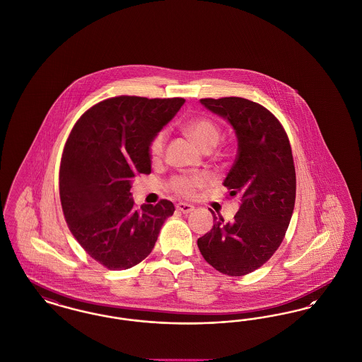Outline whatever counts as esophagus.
Masks as SVG:
<instances>
[{
	"mask_svg": "<svg viewBox=\"0 0 362 362\" xmlns=\"http://www.w3.org/2000/svg\"><path fill=\"white\" fill-rule=\"evenodd\" d=\"M176 210H177V211H180V213H183V214H189V213H191V211L194 210V206H192V205H189V204L180 202V204H177V205H176Z\"/></svg>",
	"mask_w": 362,
	"mask_h": 362,
	"instance_id": "obj_1",
	"label": "esophagus"
}]
</instances>
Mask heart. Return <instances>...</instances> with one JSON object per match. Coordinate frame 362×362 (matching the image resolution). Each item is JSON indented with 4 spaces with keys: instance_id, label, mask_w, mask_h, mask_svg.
I'll return each mask as SVG.
<instances>
[{
    "instance_id": "heart-1",
    "label": "heart",
    "mask_w": 362,
    "mask_h": 362,
    "mask_svg": "<svg viewBox=\"0 0 362 362\" xmlns=\"http://www.w3.org/2000/svg\"><path fill=\"white\" fill-rule=\"evenodd\" d=\"M185 132L192 139V142L204 152L211 151L221 138V130L218 124L211 121L210 118H197L187 122L185 124ZM164 144H165L164 132L157 133L155 137L151 139L148 146V153H149V158L153 163L158 161L163 157ZM206 186L207 177L201 173L173 176L168 183V187L173 192L185 198L194 197L198 189H204Z\"/></svg>"
}]
</instances>
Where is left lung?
Here are the masks:
<instances>
[{
    "instance_id": "left-lung-1",
    "label": "left lung",
    "mask_w": 362,
    "mask_h": 362,
    "mask_svg": "<svg viewBox=\"0 0 362 362\" xmlns=\"http://www.w3.org/2000/svg\"><path fill=\"white\" fill-rule=\"evenodd\" d=\"M233 126L238 157L224 180L240 209L230 223L214 214V225L198 239L210 266L230 276L255 272L278 250L292 218L296 171L292 148L281 122L263 105L243 98L201 99Z\"/></svg>"
}]
</instances>
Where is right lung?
Segmentation results:
<instances>
[{"mask_svg": "<svg viewBox=\"0 0 362 362\" xmlns=\"http://www.w3.org/2000/svg\"><path fill=\"white\" fill-rule=\"evenodd\" d=\"M186 100L115 96L80 117L65 144L59 198L71 235L108 270L146 258L175 206L168 199L134 207L132 180L151 173V139Z\"/></svg>", "mask_w": 362, "mask_h": 362, "instance_id": "obj_1", "label": "right lung"}]
</instances>
